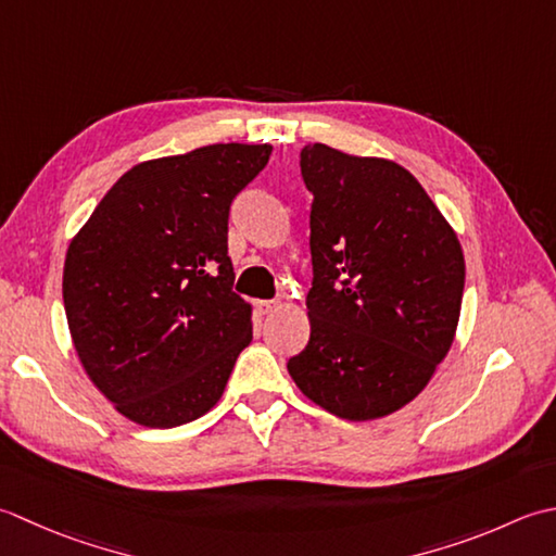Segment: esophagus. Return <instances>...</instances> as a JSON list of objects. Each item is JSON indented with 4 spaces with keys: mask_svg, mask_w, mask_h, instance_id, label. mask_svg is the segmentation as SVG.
I'll return each instance as SVG.
<instances>
[{
    "mask_svg": "<svg viewBox=\"0 0 556 556\" xmlns=\"http://www.w3.org/2000/svg\"><path fill=\"white\" fill-rule=\"evenodd\" d=\"M254 307H256V312L258 314H270V312H276L278 309V302L276 300H256L254 302Z\"/></svg>",
    "mask_w": 556,
    "mask_h": 556,
    "instance_id": "1",
    "label": "esophagus"
}]
</instances>
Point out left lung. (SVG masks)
<instances>
[{
  "label": "left lung",
  "mask_w": 556,
  "mask_h": 556,
  "mask_svg": "<svg viewBox=\"0 0 556 556\" xmlns=\"http://www.w3.org/2000/svg\"><path fill=\"white\" fill-rule=\"evenodd\" d=\"M300 169L314 197L312 333L288 371L328 413L374 420L410 403L446 357L466 262L456 232L401 165L307 143Z\"/></svg>",
  "instance_id": "obj_1"
}]
</instances>
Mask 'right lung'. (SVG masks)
Segmentation results:
<instances>
[{"mask_svg": "<svg viewBox=\"0 0 556 556\" xmlns=\"http://www.w3.org/2000/svg\"><path fill=\"white\" fill-rule=\"evenodd\" d=\"M270 151L213 143L136 165L70 244L62 294L74 348L129 420H197L252 343V307L232 290L228 218Z\"/></svg>", "mask_w": 556, "mask_h": 556, "instance_id": "1", "label": "right lung"}]
</instances>
